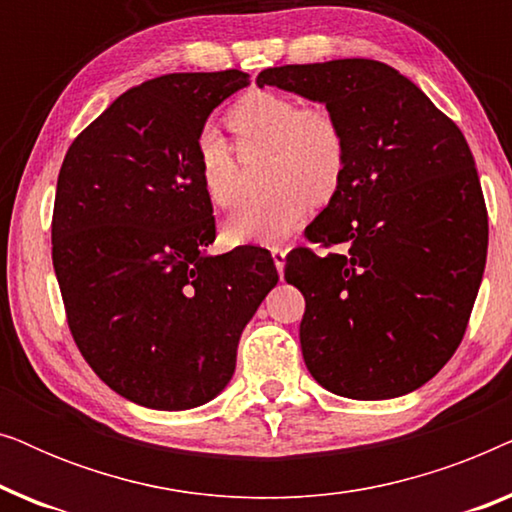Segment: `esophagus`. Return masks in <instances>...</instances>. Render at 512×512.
Listing matches in <instances>:
<instances>
[{
	"instance_id": "obj_1",
	"label": "esophagus",
	"mask_w": 512,
	"mask_h": 512,
	"mask_svg": "<svg viewBox=\"0 0 512 512\" xmlns=\"http://www.w3.org/2000/svg\"><path fill=\"white\" fill-rule=\"evenodd\" d=\"M270 254H272V261H275V265H277V272L282 275L284 261H286V249L279 247V244H275V247H270Z\"/></svg>"
}]
</instances>
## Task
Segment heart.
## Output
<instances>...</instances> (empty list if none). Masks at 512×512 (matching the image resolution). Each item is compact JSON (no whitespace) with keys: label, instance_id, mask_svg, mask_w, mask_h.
I'll return each mask as SVG.
<instances>
[{"label":"heart","instance_id":"1","mask_svg":"<svg viewBox=\"0 0 512 512\" xmlns=\"http://www.w3.org/2000/svg\"><path fill=\"white\" fill-rule=\"evenodd\" d=\"M226 121L240 139L242 156L272 151L268 188H275L226 221L223 235L230 244L279 242L310 216L314 205L338 198L349 170V139L333 111L254 90L230 107ZM198 174L212 205H242L240 158L219 132L207 130L200 137Z\"/></svg>","mask_w":512,"mask_h":512}]
</instances>
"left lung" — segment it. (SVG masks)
<instances>
[{
	"label": "left lung",
	"instance_id": "left-lung-1",
	"mask_svg": "<svg viewBox=\"0 0 512 512\" xmlns=\"http://www.w3.org/2000/svg\"><path fill=\"white\" fill-rule=\"evenodd\" d=\"M258 86L324 102L349 139V170L286 282L305 296L300 347L314 380L380 401L429 382L464 338L487 261V207L464 132L377 60L263 69Z\"/></svg>",
	"mask_w": 512,
	"mask_h": 512
}]
</instances>
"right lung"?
Masks as SVG:
<instances>
[{
    "instance_id": "right-lung-1",
    "label": "right lung",
    "mask_w": 512,
    "mask_h": 512,
    "mask_svg": "<svg viewBox=\"0 0 512 512\" xmlns=\"http://www.w3.org/2000/svg\"><path fill=\"white\" fill-rule=\"evenodd\" d=\"M249 86L240 69L165 74L125 90L69 146L53 205V268L83 359L128 401L207 403L277 284L268 249L205 256L212 202L198 174L207 116Z\"/></svg>"
}]
</instances>
